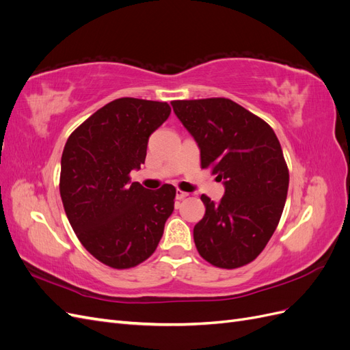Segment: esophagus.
Segmentation results:
<instances>
[{"mask_svg":"<svg viewBox=\"0 0 350 350\" xmlns=\"http://www.w3.org/2000/svg\"><path fill=\"white\" fill-rule=\"evenodd\" d=\"M175 197H176V200H183V198L188 197V193L181 191V189H176V194H175Z\"/></svg>","mask_w":350,"mask_h":350,"instance_id":"esophagus-1","label":"esophagus"}]
</instances>
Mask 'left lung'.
<instances>
[{"label":"left lung","instance_id":"8db88e82","mask_svg":"<svg viewBox=\"0 0 350 350\" xmlns=\"http://www.w3.org/2000/svg\"><path fill=\"white\" fill-rule=\"evenodd\" d=\"M171 105L198 146L201 167L225 187L219 203L201 196L206 215L194 226L200 256L220 269L245 266L267 245L288 196L289 171L278 137L230 99Z\"/></svg>","mask_w":350,"mask_h":350}]
</instances>
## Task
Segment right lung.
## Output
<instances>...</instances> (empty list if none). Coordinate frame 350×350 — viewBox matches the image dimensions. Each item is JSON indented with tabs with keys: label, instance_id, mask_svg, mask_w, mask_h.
<instances>
[{
	"label": "right lung",
	"instance_id": "1",
	"mask_svg": "<svg viewBox=\"0 0 350 350\" xmlns=\"http://www.w3.org/2000/svg\"><path fill=\"white\" fill-rule=\"evenodd\" d=\"M169 115L166 102L121 98L94 112L66 143L59 178L66 215L83 247L109 267L130 269L149 258L174 211V185L153 191L130 179Z\"/></svg>",
	"mask_w": 350,
	"mask_h": 350
}]
</instances>
